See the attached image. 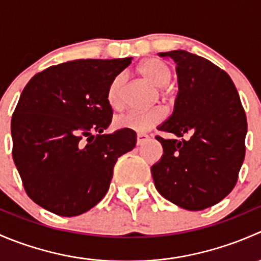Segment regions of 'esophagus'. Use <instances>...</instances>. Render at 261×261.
<instances>
[{
  "label": "esophagus",
  "mask_w": 261,
  "mask_h": 261,
  "mask_svg": "<svg viewBox=\"0 0 261 261\" xmlns=\"http://www.w3.org/2000/svg\"><path fill=\"white\" fill-rule=\"evenodd\" d=\"M149 139L150 136L146 135V134H138V141H136V144H138V145H143V144H145Z\"/></svg>",
  "instance_id": "34e87169"
}]
</instances>
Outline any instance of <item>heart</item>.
<instances>
[{
    "label": "heart",
    "mask_w": 261,
    "mask_h": 261,
    "mask_svg": "<svg viewBox=\"0 0 261 261\" xmlns=\"http://www.w3.org/2000/svg\"><path fill=\"white\" fill-rule=\"evenodd\" d=\"M139 73L141 77L151 83L152 86L160 88V96L168 97L169 91L165 88V86L170 83L173 78V70L169 65L158 58H150L144 60L139 65ZM122 87L123 78L122 75H116L110 82L109 89H107V101L110 106L115 110H121L123 106L122 98ZM165 118V111L162 107H155L149 111H130L127 114H123L116 118V125L120 128H128L135 133H145L155 125L162 122Z\"/></svg>",
    "instance_id": "obj_1"
}]
</instances>
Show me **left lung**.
Returning a JSON list of instances; mask_svg holds the SVG:
<instances>
[{"label":"left lung","mask_w":261,"mask_h":261,"mask_svg":"<svg viewBox=\"0 0 261 261\" xmlns=\"http://www.w3.org/2000/svg\"><path fill=\"white\" fill-rule=\"evenodd\" d=\"M160 55L177 63L179 92L174 112L159 130L180 139L155 136L164 154L151 167L152 179L168 201L201 211L236 186L245 158L246 115L225 70L186 50Z\"/></svg>","instance_id":"obj_1"}]
</instances>
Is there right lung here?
I'll return each mask as SVG.
<instances>
[{"instance_id": "add662e5", "label": "right lung", "mask_w": 261, "mask_h": 261, "mask_svg": "<svg viewBox=\"0 0 261 261\" xmlns=\"http://www.w3.org/2000/svg\"><path fill=\"white\" fill-rule=\"evenodd\" d=\"M131 60L62 63L26 84L11 120L12 158L36 204L73 217L107 193L117 159L136 145V133L128 128L102 134L114 114L109 84Z\"/></svg>"}]
</instances>
